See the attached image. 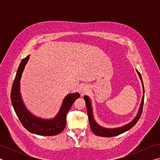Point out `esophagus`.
Here are the masks:
<instances>
[{
    "instance_id": "obj_1",
    "label": "esophagus",
    "mask_w": 160,
    "mask_h": 160,
    "mask_svg": "<svg viewBox=\"0 0 160 160\" xmlns=\"http://www.w3.org/2000/svg\"><path fill=\"white\" fill-rule=\"evenodd\" d=\"M87 90H88V86L85 85H81V87H80V92H81V93L84 94Z\"/></svg>"
}]
</instances>
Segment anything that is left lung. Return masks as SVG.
Here are the masks:
<instances>
[{
	"mask_svg": "<svg viewBox=\"0 0 160 160\" xmlns=\"http://www.w3.org/2000/svg\"><path fill=\"white\" fill-rule=\"evenodd\" d=\"M137 73L138 74V76L140 77V79L142 82V90H143V95L142 98L141 100V103H140V108L138 112L135 117L132 119V120L129 122L128 123L126 124L123 126L121 127H117V128H104V127H102L98 123L96 122V121L94 120V115H93V110L92 107V102L91 99L88 96H84V99H85V103H86V107H87V112H88V118H89V121H90V128L94 134L98 135V136H102V137H113L116 136V135H118L123 132L128 131L129 129H131L132 127H133L135 123L138 122V121L139 120V118L141 116V113L142 112V107H143V103H144V86H143L142 83V80L141 75H140V72L136 70Z\"/></svg>",
	"mask_w": 160,
	"mask_h": 160,
	"instance_id": "left-lung-1",
	"label": "left lung"
}]
</instances>
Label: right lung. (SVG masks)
Returning a JSON list of instances; mask_svg holds the SVG:
<instances>
[{
    "mask_svg": "<svg viewBox=\"0 0 160 160\" xmlns=\"http://www.w3.org/2000/svg\"><path fill=\"white\" fill-rule=\"evenodd\" d=\"M29 56L30 55H28L22 60L17 70L10 94L12 107L20 122L28 131L44 136L58 135L61 133L66 127L67 113L76 99L80 97V94L78 92L70 93L65 97L59 112L55 117L52 118H42L32 114L27 109L20 93L22 75L29 61Z\"/></svg>",
    "mask_w": 160,
    "mask_h": 160,
    "instance_id": "obj_1",
    "label": "right lung"
}]
</instances>
